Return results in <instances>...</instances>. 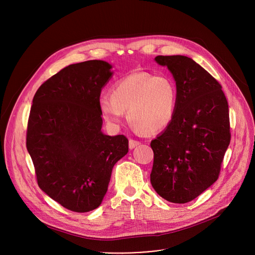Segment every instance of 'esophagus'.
<instances>
[{"label": "esophagus", "mask_w": 255, "mask_h": 255, "mask_svg": "<svg viewBox=\"0 0 255 255\" xmlns=\"http://www.w3.org/2000/svg\"><path fill=\"white\" fill-rule=\"evenodd\" d=\"M139 144H140V142H139V141H137V140H134V139H129V149H130V150L134 149L135 146H137V145H139Z\"/></svg>", "instance_id": "esophagus-1"}]
</instances>
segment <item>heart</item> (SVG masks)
<instances>
[{
  "instance_id": "obj_1",
  "label": "heart",
  "mask_w": 255,
  "mask_h": 255,
  "mask_svg": "<svg viewBox=\"0 0 255 255\" xmlns=\"http://www.w3.org/2000/svg\"><path fill=\"white\" fill-rule=\"evenodd\" d=\"M98 104L110 126L122 125L128 111V119L136 129L156 133L165 129L175 115L177 88L167 76L133 72L116 82L111 97L102 96Z\"/></svg>"
}]
</instances>
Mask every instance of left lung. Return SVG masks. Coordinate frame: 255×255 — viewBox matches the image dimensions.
Segmentation results:
<instances>
[{
    "instance_id": "left-lung-1",
    "label": "left lung",
    "mask_w": 255,
    "mask_h": 255,
    "mask_svg": "<svg viewBox=\"0 0 255 255\" xmlns=\"http://www.w3.org/2000/svg\"><path fill=\"white\" fill-rule=\"evenodd\" d=\"M177 87L176 112L164 131L151 141V184L164 199L191 202L218 179L231 142L229 104L220 84L185 56H158Z\"/></svg>"
}]
</instances>
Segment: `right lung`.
<instances>
[{
    "label": "right lung",
    "mask_w": 255,
    "mask_h": 255,
    "mask_svg": "<svg viewBox=\"0 0 255 255\" xmlns=\"http://www.w3.org/2000/svg\"><path fill=\"white\" fill-rule=\"evenodd\" d=\"M112 68L101 60L69 65L40 86L33 98L26 149L38 185L73 212L101 205L114 165L128 153L126 136L101 131L98 102Z\"/></svg>",
    "instance_id": "right-lung-1"
}]
</instances>
